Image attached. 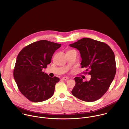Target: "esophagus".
<instances>
[{
	"label": "esophagus",
	"mask_w": 129,
	"mask_h": 129,
	"mask_svg": "<svg viewBox=\"0 0 129 129\" xmlns=\"http://www.w3.org/2000/svg\"><path fill=\"white\" fill-rule=\"evenodd\" d=\"M62 79L63 80H68V79H69V77H66V76H64V77H63L62 78Z\"/></svg>",
	"instance_id": "1"
}]
</instances>
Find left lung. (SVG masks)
Listing matches in <instances>:
<instances>
[{"label": "left lung", "instance_id": "left-lung-1", "mask_svg": "<svg viewBox=\"0 0 129 129\" xmlns=\"http://www.w3.org/2000/svg\"><path fill=\"white\" fill-rule=\"evenodd\" d=\"M77 49L82 58L81 68L91 75L88 81H83L80 77L74 78L75 85L72 91L74 96L86 102L98 100L109 89L116 72L114 52L106 44L92 39L84 38L70 44Z\"/></svg>", "mask_w": 129, "mask_h": 129}]
</instances>
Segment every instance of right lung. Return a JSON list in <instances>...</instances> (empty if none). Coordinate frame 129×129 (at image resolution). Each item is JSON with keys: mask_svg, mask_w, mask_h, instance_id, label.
Listing matches in <instances>:
<instances>
[{"mask_svg": "<svg viewBox=\"0 0 129 129\" xmlns=\"http://www.w3.org/2000/svg\"><path fill=\"white\" fill-rule=\"evenodd\" d=\"M61 44L41 40L24 47L17 55L13 76L19 91L28 100L40 102L54 94L57 77H51L43 72Z\"/></svg>", "mask_w": 129, "mask_h": 129, "instance_id": "1", "label": "right lung"}]
</instances>
